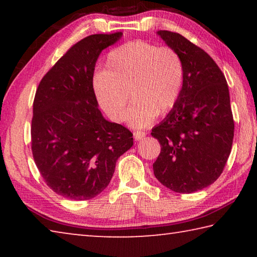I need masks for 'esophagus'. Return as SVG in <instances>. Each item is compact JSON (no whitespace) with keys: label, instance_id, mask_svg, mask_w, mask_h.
<instances>
[{"label":"esophagus","instance_id":"34e87169","mask_svg":"<svg viewBox=\"0 0 257 257\" xmlns=\"http://www.w3.org/2000/svg\"><path fill=\"white\" fill-rule=\"evenodd\" d=\"M145 136H146L145 132H135L134 133V138L136 139V141H142V139Z\"/></svg>","mask_w":257,"mask_h":257}]
</instances>
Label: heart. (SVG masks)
Segmentation results:
<instances>
[{
	"label": "heart",
	"instance_id": "obj_1",
	"mask_svg": "<svg viewBox=\"0 0 257 257\" xmlns=\"http://www.w3.org/2000/svg\"><path fill=\"white\" fill-rule=\"evenodd\" d=\"M185 82L181 56L168 46L144 41L128 42L108 52L104 70L93 78V89L98 104L113 121H122L145 128L156 115H163L176 106Z\"/></svg>",
	"mask_w": 257,
	"mask_h": 257
}]
</instances>
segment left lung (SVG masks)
<instances>
[{
	"label": "left lung",
	"mask_w": 257,
	"mask_h": 257,
	"mask_svg": "<svg viewBox=\"0 0 257 257\" xmlns=\"http://www.w3.org/2000/svg\"><path fill=\"white\" fill-rule=\"evenodd\" d=\"M181 56L185 82L180 98L151 135L161 145L153 164L161 184L189 194L213 184L231 152L233 116L225 77L210 55L178 33L158 32Z\"/></svg>",
	"instance_id": "left-lung-1"
}]
</instances>
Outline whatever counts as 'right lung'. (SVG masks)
I'll use <instances>...</instances> for the list:
<instances>
[{"instance_id":"right-lung-1","label":"right lung","mask_w":257,"mask_h":257,"mask_svg":"<svg viewBox=\"0 0 257 257\" xmlns=\"http://www.w3.org/2000/svg\"><path fill=\"white\" fill-rule=\"evenodd\" d=\"M122 33L85 37L43 77L33 104L32 151L46 185L60 196L87 201L106 188L133 134L104 119L93 89L101 52Z\"/></svg>"}]
</instances>
